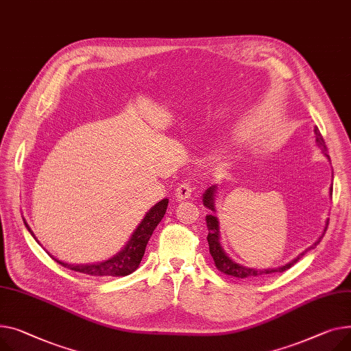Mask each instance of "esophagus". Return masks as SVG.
Here are the masks:
<instances>
[{
	"label": "esophagus",
	"mask_w": 351,
	"mask_h": 351,
	"mask_svg": "<svg viewBox=\"0 0 351 351\" xmlns=\"http://www.w3.org/2000/svg\"><path fill=\"white\" fill-rule=\"evenodd\" d=\"M193 191H195V186L191 182H182L179 183V186L175 191V197L178 200H184L193 195Z\"/></svg>",
	"instance_id": "esophagus-1"
}]
</instances>
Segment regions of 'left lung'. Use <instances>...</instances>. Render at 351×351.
Returning a JSON list of instances; mask_svg holds the SVG:
<instances>
[{
  "label": "left lung",
  "instance_id": "obj_1",
  "mask_svg": "<svg viewBox=\"0 0 351 351\" xmlns=\"http://www.w3.org/2000/svg\"><path fill=\"white\" fill-rule=\"evenodd\" d=\"M315 138H316V145L322 149V152L329 158L328 155V148H326V144H324V139L320 134V131L317 128H315ZM330 195L333 192V183L330 186ZM216 193H217V186L213 184L210 186V188L204 192L203 195V204L212 210V212H215L213 215H207L206 216V224H207V230H208V234H207V241H208V250H210V254H212L213 260H215V264L217 267L219 271H221L223 274L226 275H230V276H236V278H240V279H245V278H260V276H265V275H269V274H274V272H284L287 269H289L293 264H296L302 255H305L306 251L309 250H313L319 243L320 240L323 239L326 230H328V224H329V219L326 220V224H324V228H323V232L322 236L306 250L303 251L302 254H299L296 258H293L292 261H289L288 264L282 265V267H278V268H267V269H256V268H250V267H244L236 261H232L230 256L226 254V251L223 250L221 247V243H220V224H219V220L217 217L215 216L216 215V207H215V203H216Z\"/></svg>",
  "mask_w": 351,
  "mask_h": 351
}]
</instances>
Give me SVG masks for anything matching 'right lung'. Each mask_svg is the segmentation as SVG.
<instances>
[{"instance_id": "right-lung-1", "label": "right lung", "mask_w": 351, "mask_h": 351, "mask_svg": "<svg viewBox=\"0 0 351 351\" xmlns=\"http://www.w3.org/2000/svg\"><path fill=\"white\" fill-rule=\"evenodd\" d=\"M168 203H169L168 199H162L155 206H152L147 212L143 221L139 223L138 227L134 230L131 239L124 245V248L120 252H117L114 256H111L110 260L96 263V264H69V263L55 258V256H52L49 252L48 254L62 267L80 272V274L90 275V276H125V275H130L138 268L139 263H141L143 256L145 254L147 244L152 236L154 230L156 228L159 221L167 213ZM23 223H25V227L31 232V236L38 241V239L35 237L34 231L31 230V227L28 226L25 219H23ZM38 244H40V243L38 241Z\"/></svg>"}]
</instances>
